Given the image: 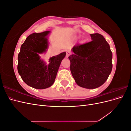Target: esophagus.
<instances>
[{
  "label": "esophagus",
  "instance_id": "esophagus-1",
  "mask_svg": "<svg viewBox=\"0 0 131 131\" xmlns=\"http://www.w3.org/2000/svg\"><path fill=\"white\" fill-rule=\"evenodd\" d=\"M70 54H71V52H70V51H67V52H66V57L68 58Z\"/></svg>",
  "mask_w": 131,
  "mask_h": 131
}]
</instances>
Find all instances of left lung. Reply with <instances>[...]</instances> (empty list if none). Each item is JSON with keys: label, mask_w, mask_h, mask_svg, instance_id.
<instances>
[{"label": "left lung", "mask_w": 131, "mask_h": 131, "mask_svg": "<svg viewBox=\"0 0 131 131\" xmlns=\"http://www.w3.org/2000/svg\"><path fill=\"white\" fill-rule=\"evenodd\" d=\"M92 41L75 45L68 57L70 71L77 85L85 89L102 85L112 72L113 53L102 35L90 34Z\"/></svg>", "instance_id": "8db88e82"}]
</instances>
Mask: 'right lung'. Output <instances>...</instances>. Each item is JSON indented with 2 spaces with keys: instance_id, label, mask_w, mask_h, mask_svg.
<instances>
[{
  "instance_id": "obj_1",
  "label": "right lung",
  "mask_w": 131,
  "mask_h": 131,
  "mask_svg": "<svg viewBox=\"0 0 131 131\" xmlns=\"http://www.w3.org/2000/svg\"><path fill=\"white\" fill-rule=\"evenodd\" d=\"M50 31L34 33L23 42L18 55V72L23 81L31 88L45 89L54 82L62 59L66 56L63 52L49 59V64L40 59L39 54L45 52L48 49L47 36Z\"/></svg>"
}]
</instances>
